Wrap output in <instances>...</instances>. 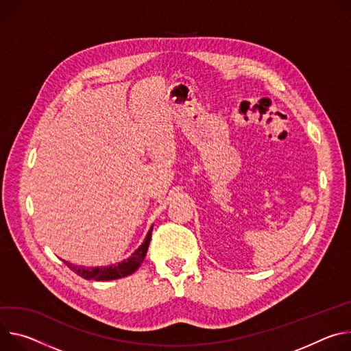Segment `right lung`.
<instances>
[{"mask_svg":"<svg viewBox=\"0 0 351 351\" xmlns=\"http://www.w3.org/2000/svg\"><path fill=\"white\" fill-rule=\"evenodd\" d=\"M152 230H153V226L147 231V234H146L143 243L139 245V248L128 259H124L123 262L110 265V266H95V267L72 265L71 262H66V261H64V262L72 271H75L76 275H80L81 278H84L86 280L100 282V280H115V279L125 278L128 275H132L134 271L141 266V263L143 262L147 248H149L150 239H152Z\"/></svg>","mask_w":351,"mask_h":351,"instance_id":"1","label":"right lung"}]
</instances>
